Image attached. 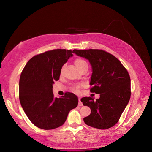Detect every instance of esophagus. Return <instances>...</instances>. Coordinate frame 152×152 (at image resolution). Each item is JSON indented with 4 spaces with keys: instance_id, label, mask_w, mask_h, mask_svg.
<instances>
[{
    "instance_id": "obj_1",
    "label": "esophagus",
    "mask_w": 152,
    "mask_h": 152,
    "mask_svg": "<svg viewBox=\"0 0 152 152\" xmlns=\"http://www.w3.org/2000/svg\"><path fill=\"white\" fill-rule=\"evenodd\" d=\"M79 106H80V107H82V106H83V104H82V103L81 102L80 98L79 99Z\"/></svg>"
}]
</instances>
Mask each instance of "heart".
<instances>
[{
  "label": "heart",
  "instance_id": "obj_1",
  "mask_svg": "<svg viewBox=\"0 0 152 152\" xmlns=\"http://www.w3.org/2000/svg\"><path fill=\"white\" fill-rule=\"evenodd\" d=\"M75 65L79 70H80L82 68H84V66H87V63L86 61L84 60V59L82 58H77L75 60ZM63 68L64 67L63 66L60 70V75H63ZM80 87H81L80 85H75L72 87V89L73 92H75V93H78L80 92Z\"/></svg>",
  "mask_w": 152,
  "mask_h": 152
}]
</instances>
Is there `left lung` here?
Listing matches in <instances>:
<instances>
[{"label":"left lung","mask_w":152,"mask_h":152,"mask_svg":"<svg viewBox=\"0 0 152 152\" xmlns=\"http://www.w3.org/2000/svg\"><path fill=\"white\" fill-rule=\"evenodd\" d=\"M73 53L88 59L92 67L91 93L99 94L80 101L91 108L84 122L91 127L107 129L115 125L131 97V79L128 72L113 55L100 49H74Z\"/></svg>","instance_id":"obj_1"}]
</instances>
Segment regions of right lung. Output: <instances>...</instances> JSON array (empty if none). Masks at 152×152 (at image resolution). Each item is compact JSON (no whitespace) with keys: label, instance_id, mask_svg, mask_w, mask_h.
<instances>
[{"label":"right lung","instance_id":"add662e5","mask_svg":"<svg viewBox=\"0 0 152 152\" xmlns=\"http://www.w3.org/2000/svg\"><path fill=\"white\" fill-rule=\"evenodd\" d=\"M72 56L71 50H48L31 58L21 72L20 102L29 120L39 128L49 130L61 126L69 112L77 107L79 100L73 93L54 98L53 93L62 66Z\"/></svg>","mask_w":152,"mask_h":152}]
</instances>
